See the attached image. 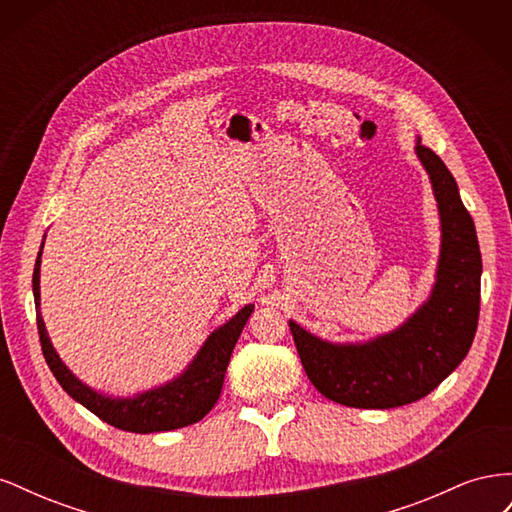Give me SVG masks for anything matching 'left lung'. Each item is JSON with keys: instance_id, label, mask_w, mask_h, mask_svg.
Segmentation results:
<instances>
[{"instance_id": "obj_1", "label": "left lung", "mask_w": 512, "mask_h": 512, "mask_svg": "<svg viewBox=\"0 0 512 512\" xmlns=\"http://www.w3.org/2000/svg\"><path fill=\"white\" fill-rule=\"evenodd\" d=\"M414 153L429 177L440 218V256L429 297L397 329L365 342H329L288 320L316 389L337 404L389 410L429 395L466 359L480 307V247L451 170L421 145Z\"/></svg>"}]
</instances>
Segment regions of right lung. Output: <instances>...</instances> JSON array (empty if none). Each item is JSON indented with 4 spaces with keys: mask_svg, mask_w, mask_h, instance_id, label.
<instances>
[{
    "mask_svg": "<svg viewBox=\"0 0 512 512\" xmlns=\"http://www.w3.org/2000/svg\"><path fill=\"white\" fill-rule=\"evenodd\" d=\"M46 237V235H44ZM42 247L36 258L34 267V303H36V320L44 359L49 363L53 376L74 401H79L89 412H94L104 423L113 425L123 431L132 433H156V431H173L198 423L205 418L215 401L220 399L222 384L226 376V367L230 363V354L235 350L237 339L245 327L247 318L252 316L254 305L247 303L239 312L228 318L222 327L215 329L205 344L198 348L194 359L188 363L181 374L170 378L168 382L153 386L136 395H108L102 391L91 389L89 384L76 378L72 369L59 359L57 350L40 312V262Z\"/></svg>",
    "mask_w": 512,
    "mask_h": 512,
    "instance_id": "obj_1",
    "label": "right lung"
}]
</instances>
